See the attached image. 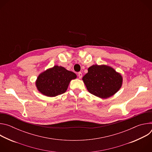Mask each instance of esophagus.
I'll use <instances>...</instances> for the list:
<instances>
[{
	"label": "esophagus",
	"instance_id": "1",
	"mask_svg": "<svg viewBox=\"0 0 152 152\" xmlns=\"http://www.w3.org/2000/svg\"><path fill=\"white\" fill-rule=\"evenodd\" d=\"M77 76H78L79 78V79H80V78H82V73L81 72H78V73H77Z\"/></svg>",
	"mask_w": 152,
	"mask_h": 152
}]
</instances>
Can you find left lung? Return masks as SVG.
Returning <instances> with one entry per match:
<instances>
[{"label":"left lung","mask_w":152,"mask_h":152,"mask_svg":"<svg viewBox=\"0 0 152 152\" xmlns=\"http://www.w3.org/2000/svg\"><path fill=\"white\" fill-rule=\"evenodd\" d=\"M88 91L100 98L110 97L121 88L122 77L113 68L94 65L82 78Z\"/></svg>","instance_id":"1"}]
</instances>
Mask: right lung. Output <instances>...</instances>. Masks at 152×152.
Returning <instances> with one entry per match:
<instances>
[{
  "label": "right lung",
  "instance_id": "right-lung-1",
  "mask_svg": "<svg viewBox=\"0 0 152 152\" xmlns=\"http://www.w3.org/2000/svg\"><path fill=\"white\" fill-rule=\"evenodd\" d=\"M75 78L76 75L73 72L55 66L38 76L36 85L42 94L55 97L66 92L70 80Z\"/></svg>",
  "mask_w": 152,
  "mask_h": 152
}]
</instances>
